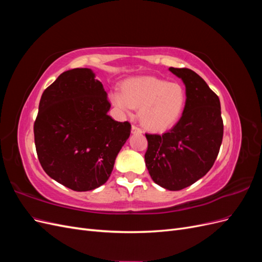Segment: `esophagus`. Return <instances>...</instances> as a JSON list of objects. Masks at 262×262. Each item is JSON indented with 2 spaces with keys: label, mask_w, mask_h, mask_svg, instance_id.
<instances>
[{
  "label": "esophagus",
  "mask_w": 262,
  "mask_h": 262,
  "mask_svg": "<svg viewBox=\"0 0 262 262\" xmlns=\"http://www.w3.org/2000/svg\"><path fill=\"white\" fill-rule=\"evenodd\" d=\"M131 131H132L133 134H141L142 133V130L137 125H132V130Z\"/></svg>",
  "instance_id": "1"
}]
</instances>
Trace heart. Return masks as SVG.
Masks as SVG:
<instances>
[{"label":"heart","mask_w":262,"mask_h":262,"mask_svg":"<svg viewBox=\"0 0 262 262\" xmlns=\"http://www.w3.org/2000/svg\"><path fill=\"white\" fill-rule=\"evenodd\" d=\"M113 104L130 114L139 107V119L149 131L163 132L175 125L184 114L187 92L184 85L154 76H140L126 80L122 91L110 94Z\"/></svg>","instance_id":"obj_1"}]
</instances>
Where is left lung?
I'll use <instances>...</instances> for the list:
<instances>
[{
	"mask_svg": "<svg viewBox=\"0 0 262 262\" xmlns=\"http://www.w3.org/2000/svg\"><path fill=\"white\" fill-rule=\"evenodd\" d=\"M186 85L187 104L179 121L148 134L145 165L155 184L177 191L202 178L215 162L223 140L221 104L201 76L190 69L169 68Z\"/></svg>",
	"mask_w": 262,
	"mask_h": 262,
	"instance_id": "8db88e82",
	"label": "left lung"
}]
</instances>
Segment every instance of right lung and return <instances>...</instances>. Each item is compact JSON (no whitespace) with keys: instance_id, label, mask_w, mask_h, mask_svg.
Segmentation results:
<instances>
[{"instance_id":"1","label":"right lung","mask_w":262,"mask_h":262,"mask_svg":"<svg viewBox=\"0 0 262 262\" xmlns=\"http://www.w3.org/2000/svg\"><path fill=\"white\" fill-rule=\"evenodd\" d=\"M109 109L107 93L91 69L69 70L47 87L34 123L47 175L74 191L105 184L131 133V124L114 120Z\"/></svg>"}]
</instances>
